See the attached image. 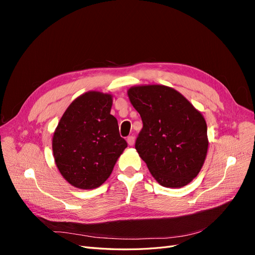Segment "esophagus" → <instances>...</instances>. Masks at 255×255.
I'll return each mask as SVG.
<instances>
[{"label":"esophagus","mask_w":255,"mask_h":255,"mask_svg":"<svg viewBox=\"0 0 255 255\" xmlns=\"http://www.w3.org/2000/svg\"><path fill=\"white\" fill-rule=\"evenodd\" d=\"M127 141H128V143L129 145H133L134 142H135V137H134V136H128Z\"/></svg>","instance_id":"obj_1"}]
</instances>
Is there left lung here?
I'll use <instances>...</instances> for the list:
<instances>
[{
	"instance_id": "8db88e82",
	"label": "left lung",
	"mask_w": 255,
	"mask_h": 255,
	"mask_svg": "<svg viewBox=\"0 0 255 255\" xmlns=\"http://www.w3.org/2000/svg\"><path fill=\"white\" fill-rule=\"evenodd\" d=\"M128 96L143 125L135 149L154 179L170 188L190 183L207 153L202 114L179 91L164 85L130 87Z\"/></svg>"
}]
</instances>
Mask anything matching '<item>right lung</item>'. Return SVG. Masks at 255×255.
Listing matches in <instances>:
<instances>
[{"label": "right lung", "instance_id": "add662e5", "mask_svg": "<svg viewBox=\"0 0 255 255\" xmlns=\"http://www.w3.org/2000/svg\"><path fill=\"white\" fill-rule=\"evenodd\" d=\"M112 105V95L88 91L69 105L58 122L53 155L61 175L74 187L101 186L128 146L111 115Z\"/></svg>", "mask_w": 255, "mask_h": 255}]
</instances>
